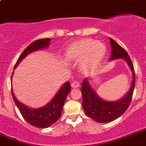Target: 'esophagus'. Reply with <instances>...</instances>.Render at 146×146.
Instances as JSON below:
<instances>
[{
    "label": "esophagus",
    "instance_id": "esophagus-1",
    "mask_svg": "<svg viewBox=\"0 0 146 146\" xmlns=\"http://www.w3.org/2000/svg\"><path fill=\"white\" fill-rule=\"evenodd\" d=\"M80 86V83L77 80L74 81L72 83V88H78Z\"/></svg>",
    "mask_w": 146,
    "mask_h": 146
}]
</instances>
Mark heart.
Instances as JSON below:
<instances>
[{"label":"heart","instance_id":"heart-1","mask_svg":"<svg viewBox=\"0 0 146 146\" xmlns=\"http://www.w3.org/2000/svg\"><path fill=\"white\" fill-rule=\"evenodd\" d=\"M106 46L101 42H94L92 39L76 41L66 48L65 60L68 62H81L83 72H88L101 60L106 53Z\"/></svg>","mask_w":146,"mask_h":146}]
</instances>
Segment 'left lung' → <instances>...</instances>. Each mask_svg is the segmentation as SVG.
<instances>
[{
    "label": "left lung",
    "instance_id": "obj_1",
    "mask_svg": "<svg viewBox=\"0 0 146 146\" xmlns=\"http://www.w3.org/2000/svg\"><path fill=\"white\" fill-rule=\"evenodd\" d=\"M111 54L110 60L123 58L125 60L132 71L133 81L130 90L120 100L109 102L100 99L90 86L88 80L82 83L81 92L83 96V107L87 116L98 123H108L113 121L122 115L129 108L132 100V95L135 86V72L132 61L126 51L116 41L110 37Z\"/></svg>",
    "mask_w": 146,
    "mask_h": 146
}]
</instances>
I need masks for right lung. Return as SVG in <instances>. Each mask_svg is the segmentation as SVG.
I'll list each match as a JSON object with an SVG mask.
<instances>
[{
  "mask_svg": "<svg viewBox=\"0 0 146 146\" xmlns=\"http://www.w3.org/2000/svg\"><path fill=\"white\" fill-rule=\"evenodd\" d=\"M50 41V38H44V39L37 40L32 42L22 52V54L17 59L14 68H16L19 63H21V61L25 57H27L29 53L48 46ZM70 91V83L69 82H66L58 91L52 101L48 105L40 109H32L26 106L24 104H22L15 97L12 90V95L14 101L25 120L33 126L40 129H44L54 124L60 117L65 100Z\"/></svg>",
  "mask_w": 146,
  "mask_h": 146,
  "instance_id": "1",
  "label": "right lung"
}]
</instances>
